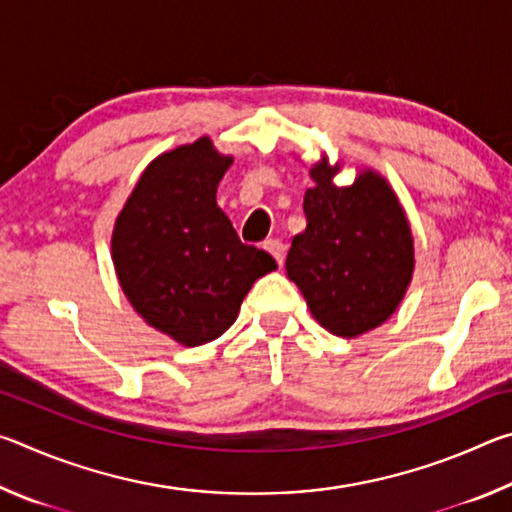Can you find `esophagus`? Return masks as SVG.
<instances>
[{
    "label": "esophagus",
    "mask_w": 512,
    "mask_h": 512,
    "mask_svg": "<svg viewBox=\"0 0 512 512\" xmlns=\"http://www.w3.org/2000/svg\"><path fill=\"white\" fill-rule=\"evenodd\" d=\"M264 250H266V253H271V255L275 257V262L282 266V262H284V250H287V248H284V244H282L280 239H268V241H264Z\"/></svg>",
    "instance_id": "esophagus-1"
}]
</instances>
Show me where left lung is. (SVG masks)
I'll return each instance as SVG.
<instances>
[{"instance_id":"obj_1","label":"left lung","mask_w":512,"mask_h":512,"mask_svg":"<svg viewBox=\"0 0 512 512\" xmlns=\"http://www.w3.org/2000/svg\"><path fill=\"white\" fill-rule=\"evenodd\" d=\"M343 164L320 155L305 192L307 228L293 237L287 275L298 284L320 327L357 339L386 323L409 289L415 248L411 223L391 183L361 169L336 185Z\"/></svg>"}]
</instances>
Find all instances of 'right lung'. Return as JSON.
<instances>
[{
	"label": "right lung",
	"instance_id": "obj_1",
	"mask_svg": "<svg viewBox=\"0 0 512 512\" xmlns=\"http://www.w3.org/2000/svg\"><path fill=\"white\" fill-rule=\"evenodd\" d=\"M232 155L210 137L149 162L117 214L110 253L131 307L185 348L210 343L237 320L255 280L275 259L241 244L216 189Z\"/></svg>",
	"mask_w": 512,
	"mask_h": 512
}]
</instances>
